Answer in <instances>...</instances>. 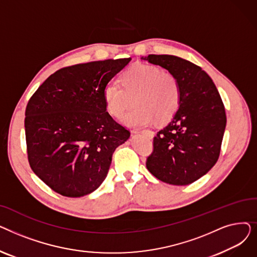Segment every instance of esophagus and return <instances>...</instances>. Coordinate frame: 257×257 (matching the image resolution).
I'll use <instances>...</instances> for the list:
<instances>
[{"label":"esophagus","instance_id":"1","mask_svg":"<svg viewBox=\"0 0 257 257\" xmlns=\"http://www.w3.org/2000/svg\"><path fill=\"white\" fill-rule=\"evenodd\" d=\"M133 132H134V133H143V134H146V136H148L150 139H153L154 136H155L154 131H152V130H142L141 132H139V131H133Z\"/></svg>","mask_w":257,"mask_h":257}]
</instances>
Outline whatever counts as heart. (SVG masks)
<instances>
[{"mask_svg":"<svg viewBox=\"0 0 257 257\" xmlns=\"http://www.w3.org/2000/svg\"><path fill=\"white\" fill-rule=\"evenodd\" d=\"M120 85L108 83L103 89L107 111L120 117L131 104L136 107L125 114L123 123L128 127H144L170 118L180 101V84L176 76L161 71L157 65L138 63L120 76Z\"/></svg>","mask_w":257,"mask_h":257,"instance_id":"heart-1","label":"heart"}]
</instances>
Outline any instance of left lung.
Returning <instances> with one entry per match:
<instances>
[{
    "instance_id": "8db88e82",
    "label": "left lung",
    "mask_w": 257,
    "mask_h": 257,
    "mask_svg": "<svg viewBox=\"0 0 257 257\" xmlns=\"http://www.w3.org/2000/svg\"><path fill=\"white\" fill-rule=\"evenodd\" d=\"M141 59L168 70L180 84L178 109L154 138L147 169L163 182L191 184L204 176L220 156L226 127L220 93L211 78L191 61L153 54Z\"/></svg>"
}]
</instances>
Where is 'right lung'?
Listing matches in <instances>:
<instances>
[{
    "label": "right lung",
    "mask_w": 257,
    "mask_h": 257,
    "mask_svg": "<svg viewBox=\"0 0 257 257\" xmlns=\"http://www.w3.org/2000/svg\"><path fill=\"white\" fill-rule=\"evenodd\" d=\"M131 58L66 66L38 87L25 112L28 160L54 192L77 198L96 191L112 154L130 132L106 111L103 89Z\"/></svg>",
    "instance_id": "add662e5"
}]
</instances>
